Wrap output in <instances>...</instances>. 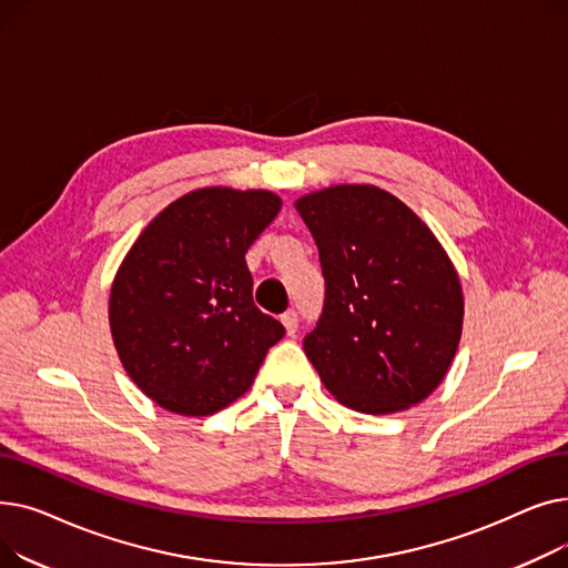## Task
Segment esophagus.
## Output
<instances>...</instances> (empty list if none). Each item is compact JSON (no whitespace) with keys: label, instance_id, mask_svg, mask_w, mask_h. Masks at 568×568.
Wrapping results in <instances>:
<instances>
[{"label":"esophagus","instance_id":"esophagus-1","mask_svg":"<svg viewBox=\"0 0 568 568\" xmlns=\"http://www.w3.org/2000/svg\"><path fill=\"white\" fill-rule=\"evenodd\" d=\"M281 322H283V326H285L287 336H294L296 329H300V317H296V311L283 313V315H281Z\"/></svg>","mask_w":568,"mask_h":568}]
</instances>
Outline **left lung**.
<instances>
[{
	"mask_svg": "<svg viewBox=\"0 0 568 568\" xmlns=\"http://www.w3.org/2000/svg\"><path fill=\"white\" fill-rule=\"evenodd\" d=\"M294 206L317 244L326 287L304 338L326 392L364 414L426 400L463 334L452 257L405 202L373 184L313 191Z\"/></svg>",
	"mask_w": 568,
	"mask_h": 568,
	"instance_id": "1",
	"label": "left lung"
}]
</instances>
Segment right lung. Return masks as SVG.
Returning <instances> with one entry per match:
<instances>
[{
  "label": "right lung",
  "mask_w": 568,
  "mask_h": 568,
  "mask_svg": "<svg viewBox=\"0 0 568 568\" xmlns=\"http://www.w3.org/2000/svg\"><path fill=\"white\" fill-rule=\"evenodd\" d=\"M283 200L262 189L206 186L170 202L119 264L112 343L156 405L209 416L244 396L285 329L253 304L246 251Z\"/></svg>",
  "instance_id": "right-lung-1"
}]
</instances>
